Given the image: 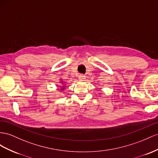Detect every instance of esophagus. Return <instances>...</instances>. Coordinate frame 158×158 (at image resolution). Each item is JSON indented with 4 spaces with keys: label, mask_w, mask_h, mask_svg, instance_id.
Wrapping results in <instances>:
<instances>
[{
    "label": "esophagus",
    "mask_w": 158,
    "mask_h": 158,
    "mask_svg": "<svg viewBox=\"0 0 158 158\" xmlns=\"http://www.w3.org/2000/svg\"><path fill=\"white\" fill-rule=\"evenodd\" d=\"M85 76L84 75H80L79 76V79L80 80V81H84L85 79Z\"/></svg>",
    "instance_id": "obj_1"
}]
</instances>
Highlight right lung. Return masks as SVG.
Listing matches in <instances>:
<instances>
[{"mask_svg":"<svg viewBox=\"0 0 158 158\" xmlns=\"http://www.w3.org/2000/svg\"><path fill=\"white\" fill-rule=\"evenodd\" d=\"M63 89H64V88H62V89H62V90H63Z\"/></svg>","mask_w":158,"mask_h":158,"instance_id":"add662e5","label":"right lung"}]
</instances>
